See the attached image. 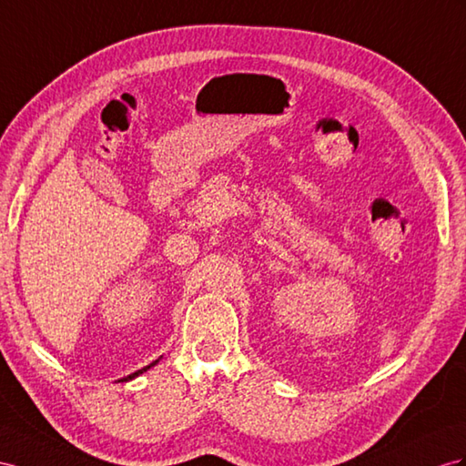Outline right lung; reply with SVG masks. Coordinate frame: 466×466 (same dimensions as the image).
Returning <instances> with one entry per match:
<instances>
[{"label": "right lung", "instance_id": "1", "mask_svg": "<svg viewBox=\"0 0 466 466\" xmlns=\"http://www.w3.org/2000/svg\"><path fill=\"white\" fill-rule=\"evenodd\" d=\"M155 364H157V360H155V362H151L149 366H146V368H141V370H137V372H134V374H129L127 378H124V380H131V378H136V376H139V374H143V372H146V370H149L151 366H155Z\"/></svg>", "mask_w": 466, "mask_h": 466}]
</instances>
